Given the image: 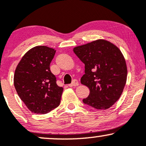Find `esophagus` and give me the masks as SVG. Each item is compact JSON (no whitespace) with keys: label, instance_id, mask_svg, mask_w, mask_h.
I'll return each instance as SVG.
<instances>
[{"label":"esophagus","instance_id":"1","mask_svg":"<svg viewBox=\"0 0 146 146\" xmlns=\"http://www.w3.org/2000/svg\"><path fill=\"white\" fill-rule=\"evenodd\" d=\"M79 84V82L77 80H73V82H72L71 84H68V86L69 87H73V86H78Z\"/></svg>","mask_w":146,"mask_h":146}]
</instances>
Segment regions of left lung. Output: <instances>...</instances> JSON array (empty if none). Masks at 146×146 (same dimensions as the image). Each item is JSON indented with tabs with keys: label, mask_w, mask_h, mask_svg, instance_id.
I'll list each match as a JSON object with an SVG mask.
<instances>
[{
	"label": "left lung",
	"mask_w": 146,
	"mask_h": 146,
	"mask_svg": "<svg viewBox=\"0 0 146 146\" xmlns=\"http://www.w3.org/2000/svg\"><path fill=\"white\" fill-rule=\"evenodd\" d=\"M73 51L85 65L81 83L90 90L83 103L95 109L109 108L119 99L126 82V64L121 51L110 42L98 40Z\"/></svg>",
	"instance_id": "left-lung-1"
}]
</instances>
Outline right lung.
Instances as JSON below:
<instances>
[{
	"label": "right lung",
	"instance_id": "add662e5",
	"mask_svg": "<svg viewBox=\"0 0 146 146\" xmlns=\"http://www.w3.org/2000/svg\"><path fill=\"white\" fill-rule=\"evenodd\" d=\"M55 53L56 50L48 46H35L25 53L16 68L15 88L32 113H48L60 104L63 88L57 85L50 70Z\"/></svg>",
	"mask_w": 146,
	"mask_h": 146
}]
</instances>
